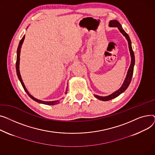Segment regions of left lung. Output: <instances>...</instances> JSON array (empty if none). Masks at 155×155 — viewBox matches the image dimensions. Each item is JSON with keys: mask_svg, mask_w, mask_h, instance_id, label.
<instances>
[{"mask_svg": "<svg viewBox=\"0 0 155 155\" xmlns=\"http://www.w3.org/2000/svg\"><path fill=\"white\" fill-rule=\"evenodd\" d=\"M109 26L111 27H117L118 29H119V31L121 32V33L124 36L126 39H127V41H128V47H129V50H130V52L131 61V64H130V68L128 69V72H127V75L126 76V78H125L124 82H123V84H122V86H121V87L119 89L116 91L115 92H114L111 94L107 96H100L94 94V96L96 98H97L98 99L101 100V101H109V100H111L112 99H114V98L117 97L120 94L123 93L127 88H128V87L129 86V85L131 83L132 76H133V69H134V62H135L134 54V52H133V49H132L131 42V40H130V38L129 37L128 34L124 31V29H123V27H122L121 25L120 24V23L116 20L110 21V22H109Z\"/></svg>", "mask_w": 155, "mask_h": 155, "instance_id": "left-lung-1", "label": "left lung"}]
</instances>
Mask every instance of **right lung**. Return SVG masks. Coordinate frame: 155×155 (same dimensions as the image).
Listing matches in <instances>:
<instances>
[{
    "label": "right lung",
    "instance_id": "right-lung-1",
    "mask_svg": "<svg viewBox=\"0 0 155 155\" xmlns=\"http://www.w3.org/2000/svg\"><path fill=\"white\" fill-rule=\"evenodd\" d=\"M25 39V35H24V37L22 38V39L19 42V45H18V48H17V60H16V64H15V67H16V72H17V77L18 78H19L21 83L24 88V89L25 90V91L26 92V93L28 94V96L31 98L34 101L38 102L39 103H41V104H47V105H54V104H57L59 103V100H56V101H41V100H39V99H36L35 97H34L31 94H29L28 91L27 90L23 81H22V78H21V74H20V71H19V62H20V53H21V47H22V45L23 44V42H24V40ZM68 88V87H67ZM67 91H68V89H66V94L67 93Z\"/></svg>",
    "mask_w": 155,
    "mask_h": 155
}]
</instances>
